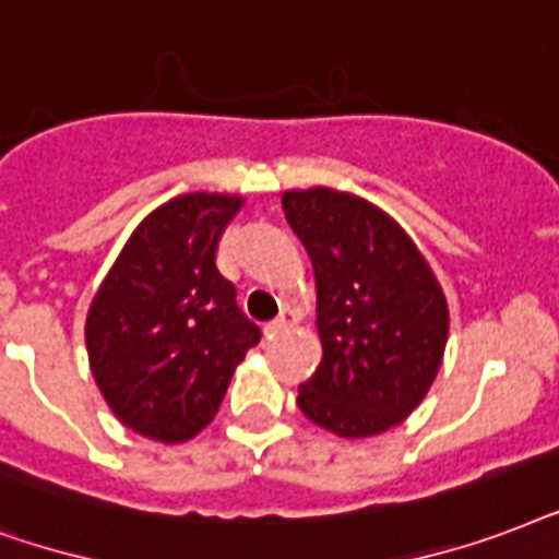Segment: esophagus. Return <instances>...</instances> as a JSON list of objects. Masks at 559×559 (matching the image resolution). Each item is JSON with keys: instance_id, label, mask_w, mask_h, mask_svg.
Listing matches in <instances>:
<instances>
[{"instance_id": "esophagus-1", "label": "esophagus", "mask_w": 559, "mask_h": 559, "mask_svg": "<svg viewBox=\"0 0 559 559\" xmlns=\"http://www.w3.org/2000/svg\"><path fill=\"white\" fill-rule=\"evenodd\" d=\"M294 323H297V311L285 309L283 314H280V318L267 323L265 335H267V338H274V335H283V332H288V329H292Z\"/></svg>"}]
</instances>
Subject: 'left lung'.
Segmentation results:
<instances>
[{
    "label": "left lung",
    "instance_id": "1",
    "mask_svg": "<svg viewBox=\"0 0 559 559\" xmlns=\"http://www.w3.org/2000/svg\"><path fill=\"white\" fill-rule=\"evenodd\" d=\"M283 210L314 267L323 347L297 405L347 440L382 435L426 400L440 370L443 288L408 233L358 194L288 189Z\"/></svg>",
    "mask_w": 559,
    "mask_h": 559
}]
</instances>
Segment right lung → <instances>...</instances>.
I'll use <instances>...</instances> for the list:
<instances>
[{"mask_svg": "<svg viewBox=\"0 0 559 559\" xmlns=\"http://www.w3.org/2000/svg\"><path fill=\"white\" fill-rule=\"evenodd\" d=\"M241 194H177L142 218L86 311L90 370L119 423L183 443L218 411L259 326L215 250Z\"/></svg>", "mask_w": 559, "mask_h": 559, "instance_id": "add662e5", "label": "right lung"}]
</instances>
